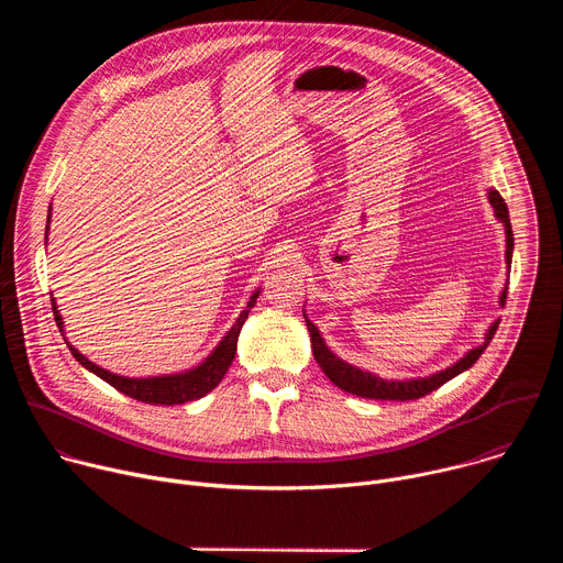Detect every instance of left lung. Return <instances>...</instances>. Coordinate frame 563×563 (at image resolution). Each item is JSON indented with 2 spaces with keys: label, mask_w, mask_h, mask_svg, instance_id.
<instances>
[{
  "label": "left lung",
  "mask_w": 563,
  "mask_h": 563,
  "mask_svg": "<svg viewBox=\"0 0 563 563\" xmlns=\"http://www.w3.org/2000/svg\"><path fill=\"white\" fill-rule=\"evenodd\" d=\"M488 202L493 205L495 209V218L504 224V231H506V267L512 265V250H515V238H512V227H510V216H508V207L504 202V198L499 196L497 189H488ZM506 294H508V280H506V287L501 289V296H499V305L504 307L506 305ZM305 316V323H307V332H309V339H311V352H313V358L316 363L320 365V369L325 372V376L336 385L341 387L343 391L347 394H356V396H363V398H376V400H412V398H421L430 391H434L437 387H441L443 383H448L450 378L459 376L461 372H465L467 367H472L476 363V358L484 354V350L488 347V343L493 341L497 328H499V320H495V323H490L486 336H484V343L467 350L456 363H452L450 367L445 369H439L434 374H428V376H415V378H383L374 372H367V369H361L347 361H343L341 356H336L325 339L320 336L318 328L311 323V320L307 318V313L302 311Z\"/></svg>",
  "instance_id": "1"
}]
</instances>
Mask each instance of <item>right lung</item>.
Instances as JSON below:
<instances>
[{
  "label": "right lung",
  "instance_id": "obj_1",
  "mask_svg": "<svg viewBox=\"0 0 563 563\" xmlns=\"http://www.w3.org/2000/svg\"><path fill=\"white\" fill-rule=\"evenodd\" d=\"M48 227H51V207H48V218H46V238H48ZM261 296V287L250 296L247 307L240 311V316L235 318V323L229 328V332L222 336V341L211 350V354L200 361L198 365L185 369V372H174V374H159V376H120L115 372H109L100 365H96L93 361H89L82 352H77L75 345L68 343V339L64 336V320L59 316L57 302L55 298H51L53 302V313L57 320V328L70 350V354L75 356V361H79V365L87 367L89 372H93L96 376H100L102 380H107L111 387H115L118 391L142 400V404L148 406H183L187 400H196L202 398L205 394H209L227 374L233 356H235V345H238V336L240 330H243L245 320L252 311V307L256 305Z\"/></svg>",
  "mask_w": 563,
  "mask_h": 563
}]
</instances>
